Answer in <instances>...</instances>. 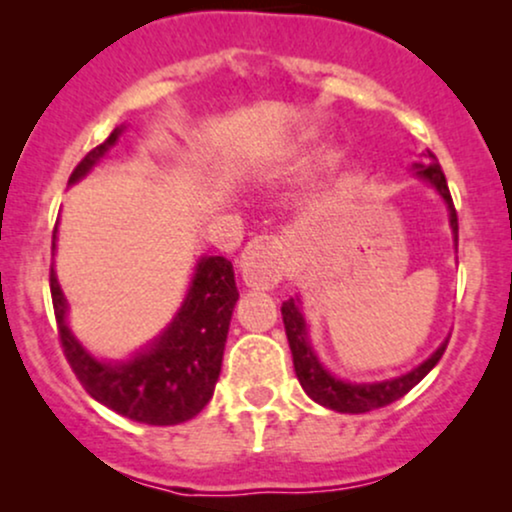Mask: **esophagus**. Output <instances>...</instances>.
<instances>
[{
  "mask_svg": "<svg viewBox=\"0 0 512 512\" xmlns=\"http://www.w3.org/2000/svg\"><path fill=\"white\" fill-rule=\"evenodd\" d=\"M286 243L279 236H257L240 257V272L252 289H272L284 276Z\"/></svg>",
  "mask_w": 512,
  "mask_h": 512,
  "instance_id": "obj_1",
  "label": "esophagus"
}]
</instances>
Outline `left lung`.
<instances>
[{"instance_id": "left-lung-1", "label": "left lung", "mask_w": 512, "mask_h": 512, "mask_svg": "<svg viewBox=\"0 0 512 512\" xmlns=\"http://www.w3.org/2000/svg\"><path fill=\"white\" fill-rule=\"evenodd\" d=\"M424 163H416V173L421 178H426L433 187L438 190V195L445 199L450 211V226L452 233H455L457 240V211L455 204H452L450 190H448V180H445L443 168H440L438 158L433 151H424ZM281 315H284V327H286V337H289V346L293 354V368H296L298 380H301V387L308 392L310 399H315L317 404L322 407L342 411V414H366V411L387 407V404L397 402L399 397H404L414 385H419L421 380L431 373V368L443 358L445 349H448V342L440 344L438 351L433 354L428 361L421 363L419 368H414L411 373L402 375V378L395 380H385V383H373V385H351L344 383V380L334 378V375L327 373L325 368L320 366L313 349L308 344V334H305V320L298 310V305L291 301H286L281 305Z\"/></svg>"}]
</instances>
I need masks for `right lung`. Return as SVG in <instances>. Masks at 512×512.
Segmentation results:
<instances>
[{"label":"right lung","mask_w":512,"mask_h":512,"mask_svg":"<svg viewBox=\"0 0 512 512\" xmlns=\"http://www.w3.org/2000/svg\"><path fill=\"white\" fill-rule=\"evenodd\" d=\"M120 132L122 127L113 129L103 144L88 151L72 170L69 182L84 178L117 142ZM50 293L64 358L93 399L127 419L149 426L182 424L207 407L219 380L228 325L238 301L231 260L202 257L178 317L151 349L127 363L96 361L76 342L64 322L67 303L55 269H50Z\"/></svg>","instance_id":"right-lung-1"}]
</instances>
